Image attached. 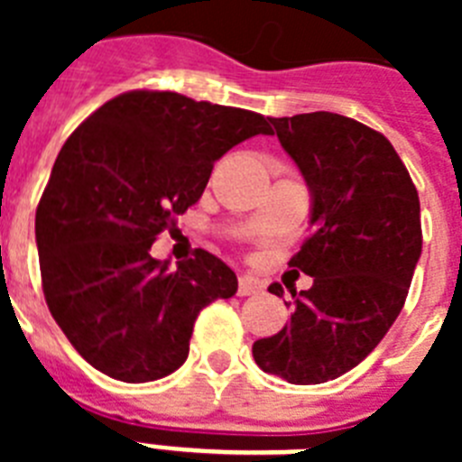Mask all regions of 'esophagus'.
Segmentation results:
<instances>
[{"label":"esophagus","instance_id":"1","mask_svg":"<svg viewBox=\"0 0 462 462\" xmlns=\"http://www.w3.org/2000/svg\"><path fill=\"white\" fill-rule=\"evenodd\" d=\"M259 291V284H256L254 277L240 275L238 277V293L240 296H252V293Z\"/></svg>","mask_w":462,"mask_h":462}]
</instances>
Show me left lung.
<instances>
[{
    "mask_svg": "<svg viewBox=\"0 0 462 462\" xmlns=\"http://www.w3.org/2000/svg\"><path fill=\"white\" fill-rule=\"evenodd\" d=\"M271 125L312 196V236L289 266L314 282L291 293V321L252 354L284 382L324 383L356 368L405 305L421 256V206L402 159L370 126L326 110ZM268 291L284 289L275 282Z\"/></svg>",
    "mask_w": 462,
    "mask_h": 462,
    "instance_id": "8db88e82",
    "label": "left lung"
}]
</instances>
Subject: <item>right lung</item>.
Segmentation results:
<instances>
[{
    "label": "right lung",
    "mask_w": 462,
    "mask_h": 462,
    "mask_svg": "<svg viewBox=\"0 0 462 462\" xmlns=\"http://www.w3.org/2000/svg\"><path fill=\"white\" fill-rule=\"evenodd\" d=\"M256 134L273 132L252 110L134 89L67 138L36 208L41 282L52 319L99 373L129 383L175 373L199 312L238 291L210 252L169 271L150 247L201 199L215 162Z\"/></svg>",
    "instance_id": "1"
}]
</instances>
